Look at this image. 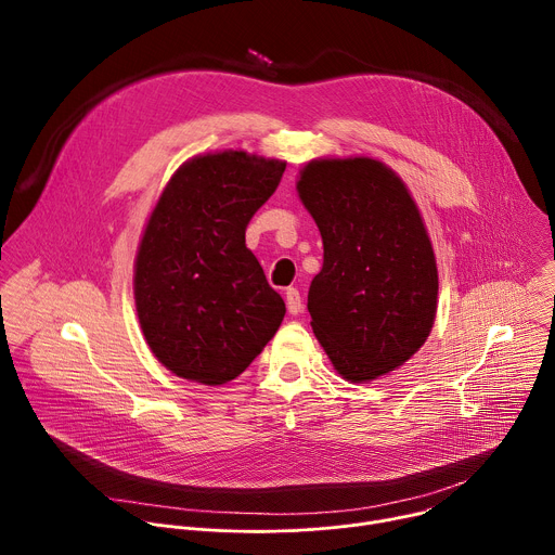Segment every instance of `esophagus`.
Segmentation results:
<instances>
[{"label": "esophagus", "mask_w": 555, "mask_h": 555, "mask_svg": "<svg viewBox=\"0 0 555 555\" xmlns=\"http://www.w3.org/2000/svg\"><path fill=\"white\" fill-rule=\"evenodd\" d=\"M285 302H287V311L289 313H300L302 311V296H300V292L296 289V287H289L287 292H285Z\"/></svg>", "instance_id": "1"}]
</instances>
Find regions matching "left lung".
Listing matches in <instances>:
<instances>
[{"instance_id":"8db88e82","label":"left lung","mask_w":555,"mask_h":555,"mask_svg":"<svg viewBox=\"0 0 555 555\" xmlns=\"http://www.w3.org/2000/svg\"><path fill=\"white\" fill-rule=\"evenodd\" d=\"M296 189L325 248L307 294L315 338L351 382L402 366L433 330L439 289L404 182L377 160L347 157L309 163Z\"/></svg>"}]
</instances>
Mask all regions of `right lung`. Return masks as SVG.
<instances>
[{
  "label": "right lung",
  "mask_w": 555,
  "mask_h": 555,
  "mask_svg": "<svg viewBox=\"0 0 555 555\" xmlns=\"http://www.w3.org/2000/svg\"><path fill=\"white\" fill-rule=\"evenodd\" d=\"M285 163L244 151L193 157L153 208L135 259L144 338L169 371L217 386L276 334L285 302L246 248V228Z\"/></svg>",
  "instance_id": "1"
}]
</instances>
